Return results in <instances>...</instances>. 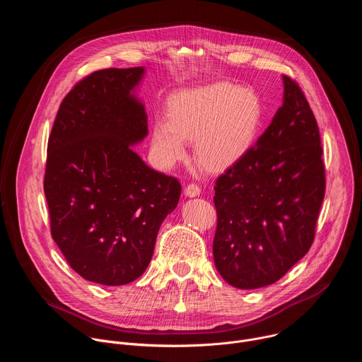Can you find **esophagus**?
<instances>
[{
    "mask_svg": "<svg viewBox=\"0 0 362 362\" xmlns=\"http://www.w3.org/2000/svg\"><path fill=\"white\" fill-rule=\"evenodd\" d=\"M185 194L189 196V197H194V196H199L200 194V187L199 185L196 183H189L185 189Z\"/></svg>",
    "mask_w": 362,
    "mask_h": 362,
    "instance_id": "esophagus-1",
    "label": "esophagus"
}]
</instances>
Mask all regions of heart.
<instances>
[{"label": "heart", "mask_w": 362, "mask_h": 362, "mask_svg": "<svg viewBox=\"0 0 362 362\" xmlns=\"http://www.w3.org/2000/svg\"><path fill=\"white\" fill-rule=\"evenodd\" d=\"M168 122L151 126V150L165 166L186 158L185 141H193V156L209 172H223L250 148L261 120L257 97L229 83L180 90L166 105Z\"/></svg>", "instance_id": "obj_1"}]
</instances>
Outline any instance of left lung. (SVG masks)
<instances>
[{
    "label": "left lung",
    "instance_id": "left-lung-1",
    "mask_svg": "<svg viewBox=\"0 0 362 362\" xmlns=\"http://www.w3.org/2000/svg\"><path fill=\"white\" fill-rule=\"evenodd\" d=\"M282 77L284 105L215 183V265L239 289L275 284L306 255L325 196L315 116L299 84Z\"/></svg>",
    "mask_w": 362,
    "mask_h": 362
}]
</instances>
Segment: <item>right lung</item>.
Returning a JSON list of instances; mask_svg holds the SVG:
<instances>
[{
	"instance_id": "1",
	"label": "right lung",
	"mask_w": 362,
	"mask_h": 362,
	"mask_svg": "<svg viewBox=\"0 0 362 362\" xmlns=\"http://www.w3.org/2000/svg\"><path fill=\"white\" fill-rule=\"evenodd\" d=\"M143 73L105 69L81 78L48 137L51 236L81 278L101 285H126L146 271L182 192L176 177L150 169L132 150L147 134L144 106L132 94Z\"/></svg>"
}]
</instances>
